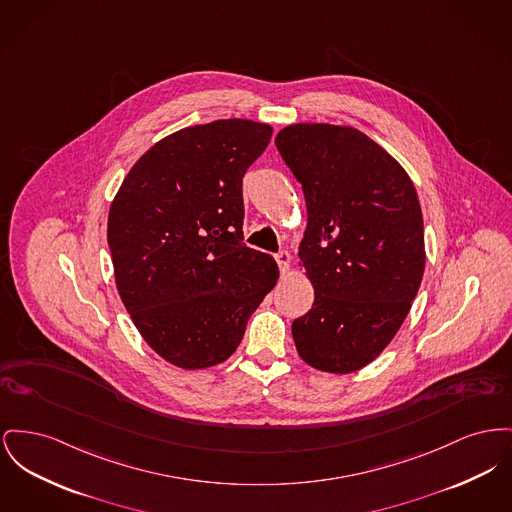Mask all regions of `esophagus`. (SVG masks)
I'll return each instance as SVG.
<instances>
[{
    "label": "esophagus",
    "instance_id": "obj_1",
    "mask_svg": "<svg viewBox=\"0 0 512 512\" xmlns=\"http://www.w3.org/2000/svg\"><path fill=\"white\" fill-rule=\"evenodd\" d=\"M276 263H278V267H280L282 276H284V274H288V271H290V263H292V259H290V255H288V251H280V253L276 255Z\"/></svg>",
    "mask_w": 512,
    "mask_h": 512
}]
</instances>
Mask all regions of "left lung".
<instances>
[{
  "label": "left lung",
  "mask_w": 512,
  "mask_h": 512,
  "mask_svg": "<svg viewBox=\"0 0 512 512\" xmlns=\"http://www.w3.org/2000/svg\"><path fill=\"white\" fill-rule=\"evenodd\" d=\"M274 143L307 207L298 267L315 300L292 325L296 350L319 371L354 373L391 344L420 290L416 187L394 156L350 125L292 123Z\"/></svg>",
  "instance_id": "obj_1"
}]
</instances>
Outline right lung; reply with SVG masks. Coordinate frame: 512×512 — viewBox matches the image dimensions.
Here are the masks:
<instances>
[{
    "mask_svg": "<svg viewBox=\"0 0 512 512\" xmlns=\"http://www.w3.org/2000/svg\"><path fill=\"white\" fill-rule=\"evenodd\" d=\"M269 123L216 120L154 143L110 205L118 294L143 340L181 369L240 346L278 280L271 255L243 243L241 180L271 141Z\"/></svg>",
    "mask_w": 512,
    "mask_h": 512,
    "instance_id": "1",
    "label": "right lung"
}]
</instances>
